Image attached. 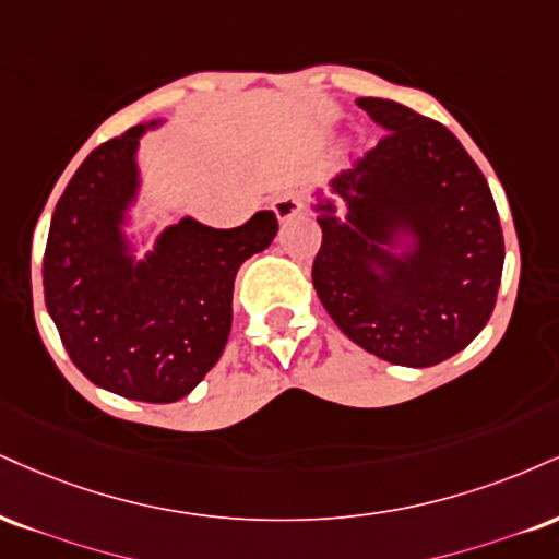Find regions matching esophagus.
<instances>
[{
	"mask_svg": "<svg viewBox=\"0 0 559 559\" xmlns=\"http://www.w3.org/2000/svg\"><path fill=\"white\" fill-rule=\"evenodd\" d=\"M301 211H305V200H301V194L297 192H284L273 200V213L281 224L297 218Z\"/></svg>",
	"mask_w": 559,
	"mask_h": 559,
	"instance_id": "obj_1",
	"label": "esophagus"
}]
</instances>
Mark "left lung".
Wrapping results in <instances>:
<instances>
[{"label":"left lung","mask_w":559,"mask_h":559,"mask_svg":"<svg viewBox=\"0 0 559 559\" xmlns=\"http://www.w3.org/2000/svg\"><path fill=\"white\" fill-rule=\"evenodd\" d=\"M385 134L318 198L314 292L356 346L432 367L495 309L506 262L487 179L448 127L388 98H356Z\"/></svg>","instance_id":"left-lung-1"}]
</instances>
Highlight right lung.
<instances>
[{"instance_id":"add662e5","label":"right lung","mask_w":559,"mask_h":559,"mask_svg":"<svg viewBox=\"0 0 559 559\" xmlns=\"http://www.w3.org/2000/svg\"><path fill=\"white\" fill-rule=\"evenodd\" d=\"M164 119L87 156L51 215L44 297L59 338L93 385L132 401L185 399L224 354L234 278L278 234L273 211L237 228L185 218L145 258L127 237L140 194L138 147Z\"/></svg>"}]
</instances>
